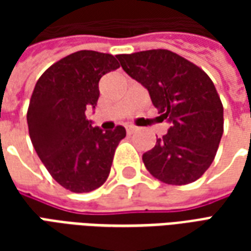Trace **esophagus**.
Wrapping results in <instances>:
<instances>
[{"label": "esophagus", "mask_w": 251, "mask_h": 251, "mask_svg": "<svg viewBox=\"0 0 251 251\" xmlns=\"http://www.w3.org/2000/svg\"><path fill=\"white\" fill-rule=\"evenodd\" d=\"M134 131H136V126H131V125L126 126V133H127V134H133Z\"/></svg>", "instance_id": "esophagus-1"}]
</instances>
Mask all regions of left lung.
Segmentation results:
<instances>
[{"label":"left lung","instance_id":"8db88e82","mask_svg":"<svg viewBox=\"0 0 251 251\" xmlns=\"http://www.w3.org/2000/svg\"><path fill=\"white\" fill-rule=\"evenodd\" d=\"M124 71L149 91L168 133L157 138L142 161L165 184L198 180L215 158L223 134V104L200 67L168 50L117 55Z\"/></svg>","mask_w":251,"mask_h":251}]
</instances>
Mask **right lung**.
Segmentation results:
<instances>
[{"label":"right lung","instance_id":"obj_1","mask_svg":"<svg viewBox=\"0 0 251 251\" xmlns=\"http://www.w3.org/2000/svg\"><path fill=\"white\" fill-rule=\"evenodd\" d=\"M118 67L109 53L74 52L47 68L32 93L26 113L30 141L50 175L71 192L103 184L126 136L124 126L102 131L86 120V110L98 102L100 77Z\"/></svg>","mask_w":251,"mask_h":251}]
</instances>
